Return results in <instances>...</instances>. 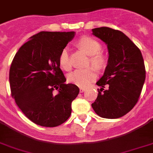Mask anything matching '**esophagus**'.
<instances>
[{"mask_svg": "<svg viewBox=\"0 0 153 153\" xmlns=\"http://www.w3.org/2000/svg\"><path fill=\"white\" fill-rule=\"evenodd\" d=\"M85 91H86L85 88H83V87H80V88H79V92L80 93H83Z\"/></svg>", "mask_w": 153, "mask_h": 153, "instance_id": "esophagus-1", "label": "esophagus"}]
</instances>
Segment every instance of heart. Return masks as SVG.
Returning <instances> with one entry per match:
<instances>
[{"label":"heart","mask_w":153,"mask_h":153,"mask_svg":"<svg viewBox=\"0 0 153 153\" xmlns=\"http://www.w3.org/2000/svg\"><path fill=\"white\" fill-rule=\"evenodd\" d=\"M78 46L90 56L89 64L97 70H100L106 64V57L100 53L102 46L99 42L91 37L83 36L77 42ZM59 63L62 69L70 70L71 69V62L67 48H64L61 51L59 56ZM97 78V72L93 67L86 69H78L74 70L68 76V80L70 83L81 87H86Z\"/></svg>","instance_id":"1"}]
</instances>
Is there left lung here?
Listing matches in <instances>:
<instances>
[{
	"label": "left lung",
	"instance_id": "1",
	"mask_svg": "<svg viewBox=\"0 0 153 153\" xmlns=\"http://www.w3.org/2000/svg\"><path fill=\"white\" fill-rule=\"evenodd\" d=\"M92 32L108 45L109 56L104 75L96 83L100 89L91 106L100 117L118 118L139 100L146 79L143 57L140 49L121 31L100 27Z\"/></svg>",
	"mask_w": 153,
	"mask_h": 153
}]
</instances>
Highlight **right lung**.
<instances>
[{
	"instance_id": "obj_1",
	"label": "right lung",
	"mask_w": 153,
	"mask_h": 153,
	"mask_svg": "<svg viewBox=\"0 0 153 153\" xmlns=\"http://www.w3.org/2000/svg\"><path fill=\"white\" fill-rule=\"evenodd\" d=\"M74 36V32H40L13 59L9 72L11 95L23 114L36 125L56 127L71 114L72 101L79 90L75 84L65 83L59 56Z\"/></svg>"
}]
</instances>
